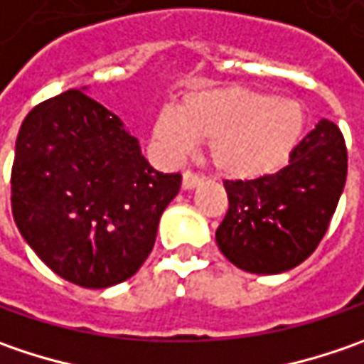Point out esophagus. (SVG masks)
Instances as JSON below:
<instances>
[{"mask_svg":"<svg viewBox=\"0 0 364 364\" xmlns=\"http://www.w3.org/2000/svg\"><path fill=\"white\" fill-rule=\"evenodd\" d=\"M200 184V176L194 174V172H190V170H186L184 174H182V188L184 190H192L196 188Z\"/></svg>","mask_w":364,"mask_h":364,"instance_id":"esophagus-1","label":"esophagus"}]
</instances>
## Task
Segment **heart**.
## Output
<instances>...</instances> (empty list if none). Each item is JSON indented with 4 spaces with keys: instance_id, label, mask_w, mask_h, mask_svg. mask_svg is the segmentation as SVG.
Returning <instances> with one entry per match:
<instances>
[{
    "instance_id": "obj_1",
    "label": "heart",
    "mask_w": 364,
    "mask_h": 364,
    "mask_svg": "<svg viewBox=\"0 0 364 364\" xmlns=\"http://www.w3.org/2000/svg\"><path fill=\"white\" fill-rule=\"evenodd\" d=\"M308 115L300 101L243 87L190 92L154 121V139L170 156L192 141L208 144V160L231 180H255L279 170L304 137Z\"/></svg>"
}]
</instances>
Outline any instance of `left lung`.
Here are the masks:
<instances>
[{"label":"left lung","mask_w":364,"mask_h":364,"mask_svg":"<svg viewBox=\"0 0 364 364\" xmlns=\"http://www.w3.org/2000/svg\"><path fill=\"white\" fill-rule=\"evenodd\" d=\"M341 129L318 121L289 164L255 180H227L229 210L217 229L223 255L239 269L272 275L310 257L326 235L346 182Z\"/></svg>","instance_id":"obj_1"}]
</instances>
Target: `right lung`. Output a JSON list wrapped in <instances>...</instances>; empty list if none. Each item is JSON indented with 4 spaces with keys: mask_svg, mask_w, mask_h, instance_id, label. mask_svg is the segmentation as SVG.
<instances>
[{
    "mask_svg": "<svg viewBox=\"0 0 364 364\" xmlns=\"http://www.w3.org/2000/svg\"><path fill=\"white\" fill-rule=\"evenodd\" d=\"M180 184V174L149 166L117 115L73 89L36 105L21 123L11 213L52 272L103 289L144 265Z\"/></svg>",
    "mask_w": 364,
    "mask_h": 364,
    "instance_id": "right-lung-1",
    "label": "right lung"
}]
</instances>
